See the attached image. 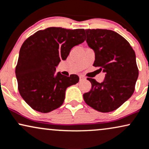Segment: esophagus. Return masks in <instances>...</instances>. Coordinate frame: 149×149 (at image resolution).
<instances>
[{"label":"esophagus","instance_id":"obj_1","mask_svg":"<svg viewBox=\"0 0 149 149\" xmlns=\"http://www.w3.org/2000/svg\"><path fill=\"white\" fill-rule=\"evenodd\" d=\"M86 78L84 76H80L79 77V80H80V81H83V80H86Z\"/></svg>","mask_w":149,"mask_h":149}]
</instances>
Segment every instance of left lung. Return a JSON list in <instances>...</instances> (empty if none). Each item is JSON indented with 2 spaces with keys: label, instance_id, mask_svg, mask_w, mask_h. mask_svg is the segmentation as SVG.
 Segmentation results:
<instances>
[{
  "label": "left lung",
  "instance_id": "8db88e82",
  "mask_svg": "<svg viewBox=\"0 0 149 149\" xmlns=\"http://www.w3.org/2000/svg\"><path fill=\"white\" fill-rule=\"evenodd\" d=\"M86 42L95 52L93 66L105 73L102 83L87 78L91 91L83 95L88 106L100 112L118 109L132 96L139 75L136 56L130 43L114 31L87 29Z\"/></svg>",
  "mask_w": 149,
  "mask_h": 149
}]
</instances>
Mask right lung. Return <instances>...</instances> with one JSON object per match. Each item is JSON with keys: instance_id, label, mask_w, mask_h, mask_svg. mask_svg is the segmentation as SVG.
I'll return each mask as SVG.
<instances>
[{"instance_id": "1", "label": "right lung", "mask_w": 149, "mask_h": 149, "mask_svg": "<svg viewBox=\"0 0 149 149\" xmlns=\"http://www.w3.org/2000/svg\"><path fill=\"white\" fill-rule=\"evenodd\" d=\"M84 29L50 27L28 38L19 51L15 74L22 98L32 109L48 113L63 104L68 87L78 83L77 74L65 76L56 68L71 49L84 42Z\"/></svg>"}]
</instances>
